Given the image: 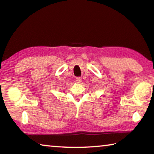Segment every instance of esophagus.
Listing matches in <instances>:
<instances>
[{"instance_id": "esophagus-1", "label": "esophagus", "mask_w": 154, "mask_h": 154, "mask_svg": "<svg viewBox=\"0 0 154 154\" xmlns=\"http://www.w3.org/2000/svg\"><path fill=\"white\" fill-rule=\"evenodd\" d=\"M75 80H76V82L77 83V84H80V83L82 82V79H81V78H80V77H77L76 79H75Z\"/></svg>"}]
</instances>
